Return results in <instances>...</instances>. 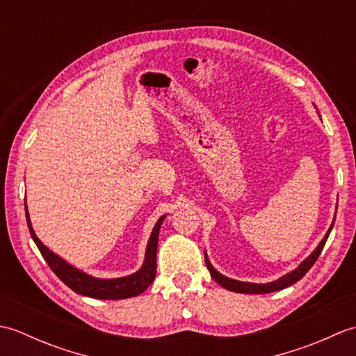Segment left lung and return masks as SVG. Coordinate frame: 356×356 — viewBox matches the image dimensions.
Instances as JSON below:
<instances>
[{
    "label": "left lung",
    "instance_id": "8db88e82",
    "mask_svg": "<svg viewBox=\"0 0 356 356\" xmlns=\"http://www.w3.org/2000/svg\"><path fill=\"white\" fill-rule=\"evenodd\" d=\"M332 228H334V223H332V226L329 228L327 234H326V236H324V238L321 240V243H320L318 246H316L315 251H314L311 255H309L307 259H306L303 263H301L297 269L289 272V274L283 275L282 278L275 280V282H272V283L255 284V283H245V282H237V280H231V278H228V277L222 275L220 272H217V270L213 268V264L209 263L208 257L205 255L207 268H208L209 272H211V277H213L218 284L223 286L225 289L232 291V292H238V293H269V292L282 291V289H284V287L291 286V284H293V283H297L298 280L303 278V277L307 274V270L314 266V263H315L316 259H318V257H320L324 245H326V240H327V237H329V234H330Z\"/></svg>",
    "mask_w": 356,
    "mask_h": 356
}]
</instances>
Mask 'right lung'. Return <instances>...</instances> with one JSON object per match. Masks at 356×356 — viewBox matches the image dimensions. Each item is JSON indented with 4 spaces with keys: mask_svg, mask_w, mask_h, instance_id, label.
<instances>
[{
    "mask_svg": "<svg viewBox=\"0 0 356 356\" xmlns=\"http://www.w3.org/2000/svg\"><path fill=\"white\" fill-rule=\"evenodd\" d=\"M26 217H27V226H29L30 236H32L38 249H40L44 260L47 261L50 269L55 272L58 278L76 293L87 295V297L99 298V300H120V298L136 297V295L142 293L151 283H153V280L156 277V269H157L156 252H157L159 229H161V225L163 222L165 216L159 218V222L156 223L153 229V234H151L148 246H147L145 261H143V266L140 268V270H138L133 275H128L124 278H115V280H101V278L90 277L84 274V272L70 266V264L65 263L61 257H58L56 254L49 251V248L44 246L40 241V238L36 237L32 225H30L27 205H26Z\"/></svg>",
    "mask_w": 356,
    "mask_h": 356,
    "instance_id": "add662e5",
    "label": "right lung"
}]
</instances>
